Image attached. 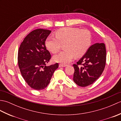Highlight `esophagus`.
Masks as SVG:
<instances>
[{"label":"esophagus","mask_w":121,"mask_h":121,"mask_svg":"<svg viewBox=\"0 0 121 121\" xmlns=\"http://www.w3.org/2000/svg\"><path fill=\"white\" fill-rule=\"evenodd\" d=\"M66 65H65V64H60L59 65V67H65V66H66Z\"/></svg>","instance_id":"34e87169"}]
</instances>
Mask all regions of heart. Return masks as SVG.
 <instances>
[{"instance_id": "heart-1", "label": "heart", "mask_w": 121, "mask_h": 121, "mask_svg": "<svg viewBox=\"0 0 121 121\" xmlns=\"http://www.w3.org/2000/svg\"><path fill=\"white\" fill-rule=\"evenodd\" d=\"M56 37L49 36L46 40V47L52 53L58 52L62 44H65L64 50L54 56L56 62L66 63L74 56L81 57L86 53L91 43V34L88 30L78 27L61 28L55 33Z\"/></svg>"}]
</instances>
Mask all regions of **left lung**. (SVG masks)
I'll return each mask as SVG.
<instances>
[{
  "instance_id": "left-lung-1",
  "label": "left lung",
  "mask_w": 121,
  "mask_h": 121,
  "mask_svg": "<svg viewBox=\"0 0 121 121\" xmlns=\"http://www.w3.org/2000/svg\"><path fill=\"white\" fill-rule=\"evenodd\" d=\"M106 49L104 43L91 46L86 54L76 64L73 81L78 85L86 87L93 84L101 76L106 66Z\"/></svg>"
}]
</instances>
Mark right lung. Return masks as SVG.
Returning <instances> with one entry per match:
<instances>
[{"instance_id": "obj_1", "label": "right lung", "mask_w": 121, "mask_h": 121, "mask_svg": "<svg viewBox=\"0 0 121 121\" xmlns=\"http://www.w3.org/2000/svg\"><path fill=\"white\" fill-rule=\"evenodd\" d=\"M51 32L42 29L33 30L24 38L18 51V65L23 78L30 87L38 91L48 86L59 67L58 63L46 65L51 57L45 45Z\"/></svg>"}]
</instances>
